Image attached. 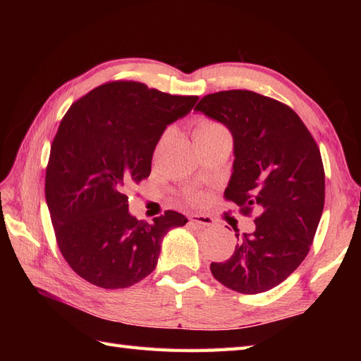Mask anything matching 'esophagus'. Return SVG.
Here are the masks:
<instances>
[{
    "label": "esophagus",
    "instance_id": "obj_1",
    "mask_svg": "<svg viewBox=\"0 0 361 361\" xmlns=\"http://www.w3.org/2000/svg\"><path fill=\"white\" fill-rule=\"evenodd\" d=\"M189 220L194 221V224H197V225H200V226H212L214 224H216V220H214L209 216H204V214H190Z\"/></svg>",
    "mask_w": 361,
    "mask_h": 361
}]
</instances>
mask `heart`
Masks as SVG:
<instances>
[{"instance_id": "1", "label": "heart", "mask_w": 361, "mask_h": 361, "mask_svg": "<svg viewBox=\"0 0 361 361\" xmlns=\"http://www.w3.org/2000/svg\"><path fill=\"white\" fill-rule=\"evenodd\" d=\"M220 132H226V130L224 128V126H220L219 122L211 121V119H200L197 122V127L194 130V137L209 136Z\"/></svg>"}]
</instances>
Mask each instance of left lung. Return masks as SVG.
I'll use <instances>...</instances> for the list:
<instances>
[{
    "label": "left lung",
    "mask_w": 361,
    "mask_h": 361,
    "mask_svg": "<svg viewBox=\"0 0 361 361\" xmlns=\"http://www.w3.org/2000/svg\"><path fill=\"white\" fill-rule=\"evenodd\" d=\"M195 110L233 135L234 163L225 198L240 206L243 216L257 212L255 231L237 233L233 256L212 262L211 273L243 295L271 290L307 256L323 214L318 145L288 105L255 91H219L204 96Z\"/></svg>",
    "instance_id": "left-lung-1"
}]
</instances>
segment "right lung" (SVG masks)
I'll return each instance as SVG.
<instances>
[{"mask_svg":"<svg viewBox=\"0 0 361 361\" xmlns=\"http://www.w3.org/2000/svg\"><path fill=\"white\" fill-rule=\"evenodd\" d=\"M197 99L116 80L75 101L60 122L46 167V203L60 252L93 286L140 282L155 270L169 229L186 225L176 211L153 224L137 220L127 190L150 175L161 135Z\"/></svg>","mask_w":361,"mask_h":361,"instance_id":"right-lung-1","label":"right lung"}]
</instances>
